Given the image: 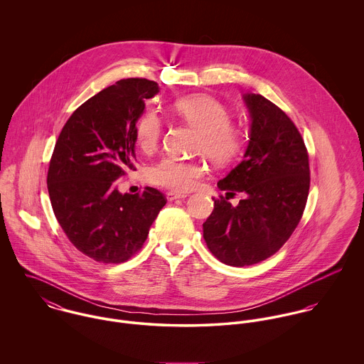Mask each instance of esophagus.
Instances as JSON below:
<instances>
[{"mask_svg": "<svg viewBox=\"0 0 364 364\" xmlns=\"http://www.w3.org/2000/svg\"><path fill=\"white\" fill-rule=\"evenodd\" d=\"M185 198H186V195H181V193H173V192L166 193L168 202H173V200H178V199H185Z\"/></svg>", "mask_w": 364, "mask_h": 364, "instance_id": "obj_1", "label": "esophagus"}]
</instances>
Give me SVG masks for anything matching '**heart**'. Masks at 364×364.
<instances>
[{
    "mask_svg": "<svg viewBox=\"0 0 364 364\" xmlns=\"http://www.w3.org/2000/svg\"><path fill=\"white\" fill-rule=\"evenodd\" d=\"M172 112L198 130V149L217 165H225L241 156L245 146L242 129L230 120V110L208 95H192L178 100ZM164 123L153 109H147L136 123V140L144 153L154 151ZM202 175V166L193 161L164 156L147 169V181L175 192L193 188Z\"/></svg>",
    "mask_w": 364,
    "mask_h": 364,
    "instance_id": "heart-1",
    "label": "heart"
}]
</instances>
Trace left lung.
I'll return each instance as SVG.
<instances>
[{"mask_svg": "<svg viewBox=\"0 0 364 364\" xmlns=\"http://www.w3.org/2000/svg\"><path fill=\"white\" fill-rule=\"evenodd\" d=\"M252 124L244 159L217 186L203 223L210 252L225 264L250 266L274 255L291 237L307 205L310 164L304 140L293 120L262 95L244 97ZM242 193L234 208L228 198Z\"/></svg>", "mask_w": 364, "mask_h": 364, "instance_id": "1", "label": "left lung"}]
</instances>
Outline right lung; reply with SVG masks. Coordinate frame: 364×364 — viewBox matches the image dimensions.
<instances>
[{
    "label": "right lung",
    "mask_w": 364,
    "mask_h": 364,
    "mask_svg": "<svg viewBox=\"0 0 364 364\" xmlns=\"http://www.w3.org/2000/svg\"><path fill=\"white\" fill-rule=\"evenodd\" d=\"M156 92V81L120 80L78 106L55 141L48 171L54 215L70 242L97 262L136 255L166 203L154 188L136 195L116 189L136 169V122Z\"/></svg>",
    "instance_id": "1"
}]
</instances>
